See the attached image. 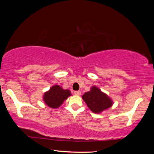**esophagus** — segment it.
<instances>
[{
    "label": "esophagus",
    "instance_id": "esophagus-1",
    "mask_svg": "<svg viewBox=\"0 0 154 154\" xmlns=\"http://www.w3.org/2000/svg\"><path fill=\"white\" fill-rule=\"evenodd\" d=\"M74 94L75 95H77V96H80L81 95V91H74Z\"/></svg>",
    "mask_w": 154,
    "mask_h": 154
}]
</instances>
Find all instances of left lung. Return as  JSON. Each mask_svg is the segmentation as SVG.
Segmentation results:
<instances>
[{
    "instance_id": "left-lung-1",
    "label": "left lung",
    "mask_w": 154,
    "mask_h": 154,
    "mask_svg": "<svg viewBox=\"0 0 154 154\" xmlns=\"http://www.w3.org/2000/svg\"><path fill=\"white\" fill-rule=\"evenodd\" d=\"M87 106L94 113H101L112 105L113 101L99 88L93 86L82 96Z\"/></svg>"
}]
</instances>
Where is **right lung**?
Listing matches in <instances>:
<instances>
[{
    "mask_svg": "<svg viewBox=\"0 0 154 154\" xmlns=\"http://www.w3.org/2000/svg\"><path fill=\"white\" fill-rule=\"evenodd\" d=\"M71 95V94L69 90L63 89L61 86L55 85L44 93L43 100L49 107L57 109Z\"/></svg>",
    "mask_w": 154,
    "mask_h": 154,
    "instance_id": "1",
    "label": "right lung"
}]
</instances>
